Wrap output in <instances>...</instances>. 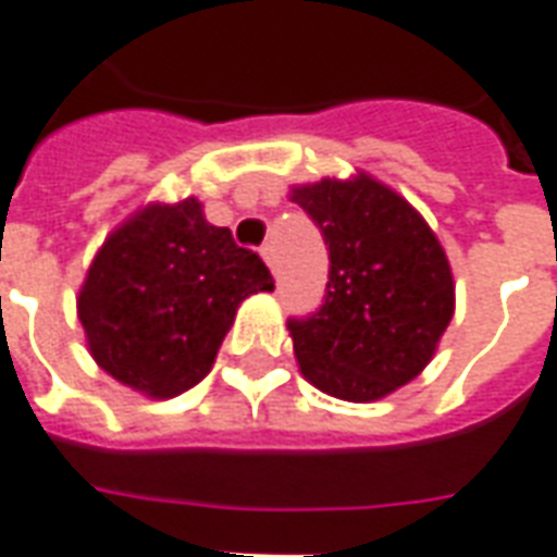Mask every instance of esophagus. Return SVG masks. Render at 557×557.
<instances>
[{
	"instance_id": "34e87169",
	"label": "esophagus",
	"mask_w": 557,
	"mask_h": 557,
	"mask_svg": "<svg viewBox=\"0 0 557 557\" xmlns=\"http://www.w3.org/2000/svg\"><path fill=\"white\" fill-rule=\"evenodd\" d=\"M260 255H263V260L270 263V270H275V246H272V243H267V246L260 248Z\"/></svg>"
}]
</instances>
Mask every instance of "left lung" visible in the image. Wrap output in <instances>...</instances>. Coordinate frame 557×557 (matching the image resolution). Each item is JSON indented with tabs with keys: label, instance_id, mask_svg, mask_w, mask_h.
<instances>
[{
	"label": "left lung",
	"instance_id": "1",
	"mask_svg": "<svg viewBox=\"0 0 557 557\" xmlns=\"http://www.w3.org/2000/svg\"><path fill=\"white\" fill-rule=\"evenodd\" d=\"M330 251L321 309L290 318L299 372L345 401L413 381L453 318V272L423 215L372 176L294 188Z\"/></svg>",
	"mask_w": 557,
	"mask_h": 557
}]
</instances>
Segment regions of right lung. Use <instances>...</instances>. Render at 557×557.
<instances>
[{"label": "right lung", "instance_id": "obj_1", "mask_svg": "<svg viewBox=\"0 0 557 557\" xmlns=\"http://www.w3.org/2000/svg\"><path fill=\"white\" fill-rule=\"evenodd\" d=\"M272 287L258 251L236 246L185 197L146 207L110 234L86 272L77 314L104 372L171 398L207 377L239 302Z\"/></svg>", "mask_w": 557, "mask_h": 557}]
</instances>
